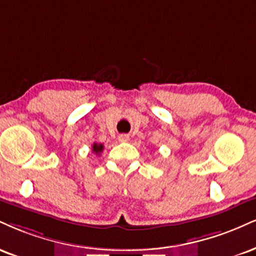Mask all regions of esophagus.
<instances>
[{
	"label": "esophagus",
	"mask_w": 256,
	"mask_h": 256,
	"mask_svg": "<svg viewBox=\"0 0 256 256\" xmlns=\"http://www.w3.org/2000/svg\"><path fill=\"white\" fill-rule=\"evenodd\" d=\"M118 138L120 142H128V140H130V136H128V134H120Z\"/></svg>",
	"instance_id": "34e87169"
}]
</instances>
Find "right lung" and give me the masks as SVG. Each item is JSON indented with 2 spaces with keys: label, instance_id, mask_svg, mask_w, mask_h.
<instances>
[{
  "label": "right lung",
  "instance_id": "right-lung-1",
  "mask_svg": "<svg viewBox=\"0 0 256 256\" xmlns=\"http://www.w3.org/2000/svg\"><path fill=\"white\" fill-rule=\"evenodd\" d=\"M102 150H104L102 144H98V143H94L93 144V152L100 154L101 152H102Z\"/></svg>",
  "mask_w": 256,
  "mask_h": 256
}]
</instances>
